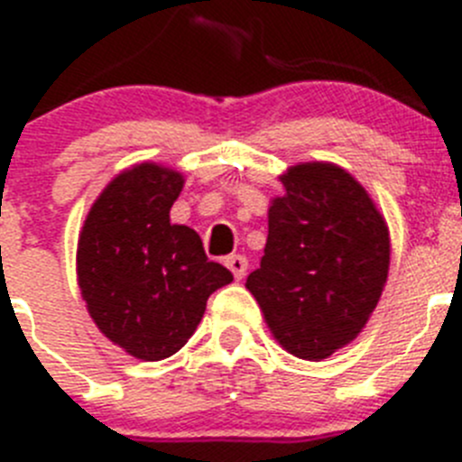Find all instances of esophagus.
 <instances>
[{"label": "esophagus", "mask_w": 462, "mask_h": 462, "mask_svg": "<svg viewBox=\"0 0 462 462\" xmlns=\"http://www.w3.org/2000/svg\"><path fill=\"white\" fill-rule=\"evenodd\" d=\"M226 266H228V271L234 273L236 280H243V277L247 275V259H245L243 254L226 256Z\"/></svg>", "instance_id": "obj_1"}]
</instances>
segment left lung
<instances>
[{"instance_id":"obj_1","label":"left lung","mask_w":462,"mask_h":462,"mask_svg":"<svg viewBox=\"0 0 462 462\" xmlns=\"http://www.w3.org/2000/svg\"><path fill=\"white\" fill-rule=\"evenodd\" d=\"M268 208V240L247 284L289 354L321 361L368 324L389 277V226L370 194L328 162L296 164Z\"/></svg>"}]
</instances>
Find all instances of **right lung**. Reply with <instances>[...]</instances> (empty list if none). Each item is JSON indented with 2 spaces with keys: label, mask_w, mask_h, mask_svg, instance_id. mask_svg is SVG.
I'll return each mask as SVG.
<instances>
[{
  "label": "right lung",
  "mask_w": 462,
  "mask_h": 462,
  "mask_svg": "<svg viewBox=\"0 0 462 462\" xmlns=\"http://www.w3.org/2000/svg\"><path fill=\"white\" fill-rule=\"evenodd\" d=\"M182 175L136 164L89 208L76 254L79 287L99 330L141 361L173 356L194 336L212 291L234 275L194 228L171 224Z\"/></svg>",
  "instance_id": "right-lung-1"
}]
</instances>
